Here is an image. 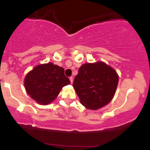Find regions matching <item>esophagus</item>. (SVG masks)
I'll return each mask as SVG.
<instances>
[{
	"instance_id": "obj_1",
	"label": "esophagus",
	"mask_w": 150,
	"mask_h": 150,
	"mask_svg": "<svg viewBox=\"0 0 150 150\" xmlns=\"http://www.w3.org/2000/svg\"><path fill=\"white\" fill-rule=\"evenodd\" d=\"M70 82H71V84H73V77H70Z\"/></svg>"
}]
</instances>
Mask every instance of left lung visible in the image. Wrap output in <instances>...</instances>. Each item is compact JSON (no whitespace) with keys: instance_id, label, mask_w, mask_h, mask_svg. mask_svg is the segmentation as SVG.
Here are the masks:
<instances>
[{"instance_id":"1","label":"left lung","mask_w":150,"mask_h":150,"mask_svg":"<svg viewBox=\"0 0 150 150\" xmlns=\"http://www.w3.org/2000/svg\"><path fill=\"white\" fill-rule=\"evenodd\" d=\"M118 83L116 70L104 62L98 61L81 65L73 87L81 104L88 109L97 110L112 100Z\"/></svg>"}]
</instances>
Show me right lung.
Listing matches in <instances>:
<instances>
[{
    "label": "right lung",
    "mask_w": 150,
    "mask_h": 150,
    "mask_svg": "<svg viewBox=\"0 0 150 150\" xmlns=\"http://www.w3.org/2000/svg\"><path fill=\"white\" fill-rule=\"evenodd\" d=\"M70 81L64 68L52 63L38 65L26 75L24 85L27 94L38 104L47 105L56 99Z\"/></svg>",
    "instance_id": "1"
}]
</instances>
